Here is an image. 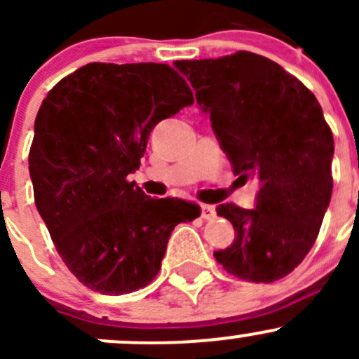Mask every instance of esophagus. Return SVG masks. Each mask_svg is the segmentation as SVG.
<instances>
[{"label":"esophagus","instance_id":"1","mask_svg":"<svg viewBox=\"0 0 359 359\" xmlns=\"http://www.w3.org/2000/svg\"><path fill=\"white\" fill-rule=\"evenodd\" d=\"M201 217L205 220H213L217 217V210L213 205H201Z\"/></svg>","mask_w":359,"mask_h":359}]
</instances>
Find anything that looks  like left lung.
Returning <instances> with one entry per match:
<instances>
[{
    "label": "left lung",
    "mask_w": 359,
    "mask_h": 359,
    "mask_svg": "<svg viewBox=\"0 0 359 359\" xmlns=\"http://www.w3.org/2000/svg\"><path fill=\"white\" fill-rule=\"evenodd\" d=\"M175 67L196 90L234 175L259 182L253 210L217 206L236 236L213 257L245 281L281 280L313 248L332 198L334 135L321 106L280 64L245 50Z\"/></svg>",
    "instance_id": "1"
}]
</instances>
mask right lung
I'll return each mask as SVG.
<instances>
[{
	"mask_svg": "<svg viewBox=\"0 0 359 359\" xmlns=\"http://www.w3.org/2000/svg\"><path fill=\"white\" fill-rule=\"evenodd\" d=\"M194 102L168 64L92 62L60 79L34 121L29 173L60 259L85 287L123 295L161 269L173 227L200 206L153 200L128 173L161 119Z\"/></svg>",
	"mask_w": 359,
	"mask_h": 359,
	"instance_id": "add662e5",
	"label": "right lung"
}]
</instances>
